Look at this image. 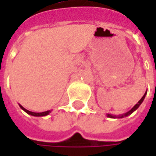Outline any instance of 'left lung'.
Listing matches in <instances>:
<instances>
[{
	"label": "left lung",
	"instance_id": "obj_1",
	"mask_svg": "<svg viewBox=\"0 0 156 156\" xmlns=\"http://www.w3.org/2000/svg\"><path fill=\"white\" fill-rule=\"evenodd\" d=\"M146 94H147V91L145 92V94H144V95L141 97V99L136 103V104L130 109V110L129 111V112H127V113H125V114H123V115H110V114H108L107 115V116L108 117H109V118H123V117H126V116H128V115H131L133 112H135L139 107H140V105L142 103V101H144V99H145V96H146Z\"/></svg>",
	"mask_w": 156,
	"mask_h": 156
}]
</instances>
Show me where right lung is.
<instances>
[{
    "label": "right lung",
    "mask_w": 156,
    "mask_h": 156,
    "mask_svg": "<svg viewBox=\"0 0 156 156\" xmlns=\"http://www.w3.org/2000/svg\"><path fill=\"white\" fill-rule=\"evenodd\" d=\"M19 106H20V108H21L22 110H24L27 114L30 115H33V116H46V115H49V114L51 113V110H48L46 111V112H41V113H34V112H31V111L27 110L26 108H24L21 105L19 104Z\"/></svg>",
    "instance_id": "right-lung-1"
}]
</instances>
